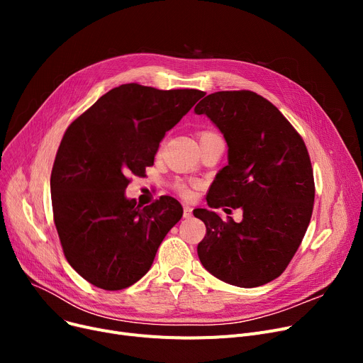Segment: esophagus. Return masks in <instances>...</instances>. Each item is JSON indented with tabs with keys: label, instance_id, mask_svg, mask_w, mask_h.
I'll use <instances>...</instances> for the list:
<instances>
[{
	"label": "esophagus",
	"instance_id": "esophagus-1",
	"mask_svg": "<svg viewBox=\"0 0 363 363\" xmlns=\"http://www.w3.org/2000/svg\"><path fill=\"white\" fill-rule=\"evenodd\" d=\"M193 216V207L191 206H184V218L189 219Z\"/></svg>",
	"mask_w": 363,
	"mask_h": 363
}]
</instances>
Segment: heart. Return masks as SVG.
<instances>
[{
  "label": "heart",
  "instance_id": "obj_1",
  "mask_svg": "<svg viewBox=\"0 0 363 363\" xmlns=\"http://www.w3.org/2000/svg\"><path fill=\"white\" fill-rule=\"evenodd\" d=\"M204 133H211V132H203L201 135H204ZM201 135H200V137H201ZM179 191H181V194H182V196H185V197H188V196H189V189H188L185 185H179Z\"/></svg>",
  "mask_w": 363,
  "mask_h": 363
}]
</instances>
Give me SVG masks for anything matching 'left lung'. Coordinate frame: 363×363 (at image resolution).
<instances>
[{"instance_id":"1","label":"left lung","mask_w":363,"mask_h":363,"mask_svg":"<svg viewBox=\"0 0 363 363\" xmlns=\"http://www.w3.org/2000/svg\"><path fill=\"white\" fill-rule=\"evenodd\" d=\"M228 144L207 204L194 216L206 225L197 245L201 264L218 279L259 287L287 268L309 226L315 182L306 145L282 113L252 91H219L194 108ZM240 206L243 220L223 221L212 208Z\"/></svg>"}]
</instances>
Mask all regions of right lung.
I'll return each mask as SVG.
<instances>
[{
	"instance_id": "obj_1",
	"label": "right lung",
	"mask_w": 363,
	"mask_h": 363,
	"mask_svg": "<svg viewBox=\"0 0 363 363\" xmlns=\"http://www.w3.org/2000/svg\"><path fill=\"white\" fill-rule=\"evenodd\" d=\"M203 95L125 84L67 128L50 181L54 223L67 262L95 287L114 291L141 279L181 220L177 199L143 207L125 189L130 174L144 175L155 163L164 133Z\"/></svg>"
}]
</instances>
